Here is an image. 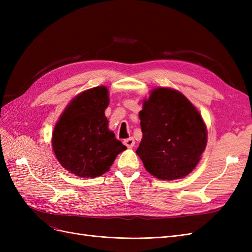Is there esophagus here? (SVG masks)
<instances>
[{
	"mask_svg": "<svg viewBox=\"0 0 252 252\" xmlns=\"http://www.w3.org/2000/svg\"><path fill=\"white\" fill-rule=\"evenodd\" d=\"M124 144L126 145V146H127L128 148H132V147L134 146L135 141H134L133 138H129V139H126V140L124 141Z\"/></svg>",
	"mask_w": 252,
	"mask_h": 252,
	"instance_id": "34e87169",
	"label": "esophagus"
}]
</instances>
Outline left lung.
<instances>
[{
	"mask_svg": "<svg viewBox=\"0 0 252 252\" xmlns=\"http://www.w3.org/2000/svg\"><path fill=\"white\" fill-rule=\"evenodd\" d=\"M143 139L136 155L145 169L159 180L186 177L200 162L207 128L193 104L168 87L151 90L139 112Z\"/></svg>",
	"mask_w": 252,
	"mask_h": 252,
	"instance_id": "obj_1",
	"label": "left lung"
}]
</instances>
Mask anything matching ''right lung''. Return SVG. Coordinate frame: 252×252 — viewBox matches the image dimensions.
Segmentation results:
<instances>
[{"instance_id":"obj_1","label":"right lung","mask_w":252,"mask_h":252,"mask_svg":"<svg viewBox=\"0 0 252 252\" xmlns=\"http://www.w3.org/2000/svg\"><path fill=\"white\" fill-rule=\"evenodd\" d=\"M108 105L107 87L87 89L66 106L53 129L51 144L55 156L66 170L77 177H100L127 148L109 130L105 117Z\"/></svg>"}]
</instances>
